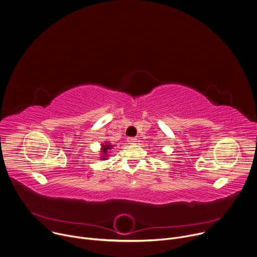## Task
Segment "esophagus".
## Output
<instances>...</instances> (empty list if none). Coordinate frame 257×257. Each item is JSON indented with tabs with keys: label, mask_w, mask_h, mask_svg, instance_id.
Wrapping results in <instances>:
<instances>
[{
	"label": "esophagus",
	"mask_w": 257,
	"mask_h": 257,
	"mask_svg": "<svg viewBox=\"0 0 257 257\" xmlns=\"http://www.w3.org/2000/svg\"><path fill=\"white\" fill-rule=\"evenodd\" d=\"M127 142H128L129 144H135V143L137 142V139L134 138V137H128V138H127Z\"/></svg>",
	"instance_id": "1"
}]
</instances>
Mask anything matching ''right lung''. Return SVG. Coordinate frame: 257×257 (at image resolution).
Segmentation results:
<instances>
[{
  "mask_svg": "<svg viewBox=\"0 0 257 257\" xmlns=\"http://www.w3.org/2000/svg\"><path fill=\"white\" fill-rule=\"evenodd\" d=\"M114 145H111L109 142H106V143H104V144H101V156H100V158H101V160H106V159H108L107 157L109 156V154H108V150H110V149H112V147H113Z\"/></svg>",
  "mask_w": 257,
  "mask_h": 257,
  "instance_id": "right-lung-1",
  "label": "right lung"
}]
</instances>
